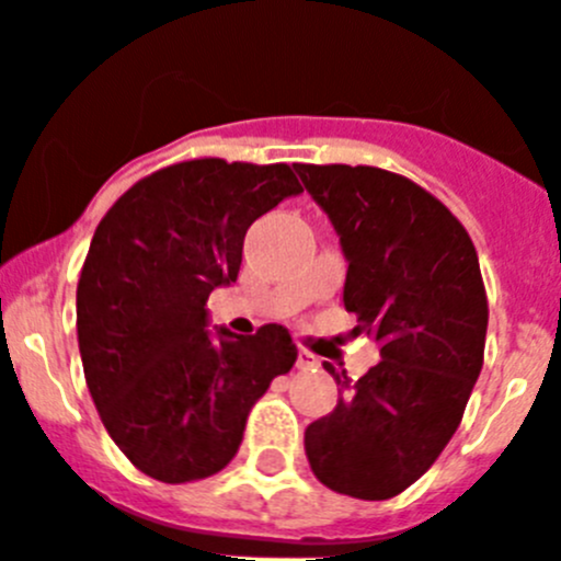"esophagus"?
Instances as JSON below:
<instances>
[{"instance_id":"34e87169","label":"esophagus","mask_w":561,"mask_h":561,"mask_svg":"<svg viewBox=\"0 0 561 561\" xmlns=\"http://www.w3.org/2000/svg\"><path fill=\"white\" fill-rule=\"evenodd\" d=\"M296 366H299V368H316L318 366V357L312 355V352L301 350L299 352V360H296Z\"/></svg>"}]
</instances>
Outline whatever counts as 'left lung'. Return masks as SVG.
Returning <instances> with one entry per match:
<instances>
[{
    "label": "left lung",
    "mask_w": 561,
    "mask_h": 561,
    "mask_svg": "<svg viewBox=\"0 0 561 561\" xmlns=\"http://www.w3.org/2000/svg\"><path fill=\"white\" fill-rule=\"evenodd\" d=\"M346 260L343 307L380 363L335 377L337 405L305 431L332 492L388 501L422 478L456 433L483 366L489 307L467 229L413 181L380 168L293 164Z\"/></svg>",
    "instance_id": "8db88e82"
}]
</instances>
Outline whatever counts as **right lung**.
Here are the masks:
<instances>
[{
    "mask_svg": "<svg viewBox=\"0 0 561 561\" xmlns=\"http://www.w3.org/2000/svg\"><path fill=\"white\" fill-rule=\"evenodd\" d=\"M301 193L287 164L195 159L134 184L100 220L78 282L85 386L145 476L201 481L243 442L251 405L296 363L285 327L209 330L249 226Z\"/></svg>",
    "mask_w": 561,
    "mask_h": 561,
    "instance_id": "add662e5",
    "label": "right lung"
}]
</instances>
